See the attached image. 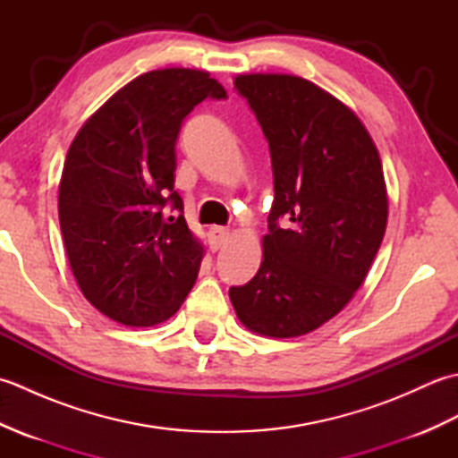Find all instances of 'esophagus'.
Masks as SVG:
<instances>
[{
	"label": "esophagus",
	"instance_id": "1",
	"mask_svg": "<svg viewBox=\"0 0 458 458\" xmlns=\"http://www.w3.org/2000/svg\"><path fill=\"white\" fill-rule=\"evenodd\" d=\"M230 238V230L228 228H220V226H214L208 232V242H210V248L216 251L220 250L224 244H226Z\"/></svg>",
	"mask_w": 458,
	"mask_h": 458
}]
</instances>
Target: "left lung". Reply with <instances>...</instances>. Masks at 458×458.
<instances>
[{
	"label": "left lung",
	"instance_id": "obj_1",
	"mask_svg": "<svg viewBox=\"0 0 458 458\" xmlns=\"http://www.w3.org/2000/svg\"><path fill=\"white\" fill-rule=\"evenodd\" d=\"M234 89L269 143L276 194L264 261L230 301L254 333L301 336L338 315L368 276L387 224L382 161L354 112L313 82L242 74Z\"/></svg>",
	"mask_w": 458,
	"mask_h": 458
}]
</instances>
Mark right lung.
<instances>
[{
  "mask_svg": "<svg viewBox=\"0 0 458 458\" xmlns=\"http://www.w3.org/2000/svg\"><path fill=\"white\" fill-rule=\"evenodd\" d=\"M207 98H228L208 72H145L82 125L66 153L58 187L66 256L84 297L115 323H163L197 281L204 250L174 191V143Z\"/></svg>",
  "mask_w": 458,
  "mask_h": 458,
  "instance_id": "right-lung-1",
  "label": "right lung"
}]
</instances>
